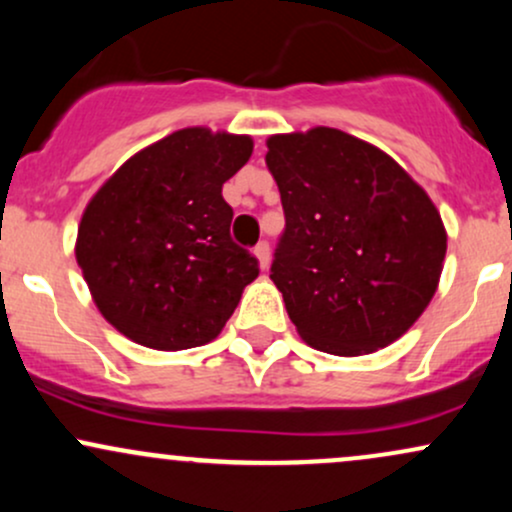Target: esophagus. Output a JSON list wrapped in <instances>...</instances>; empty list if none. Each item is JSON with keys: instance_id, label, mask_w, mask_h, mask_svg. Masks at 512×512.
Returning <instances> with one entry per match:
<instances>
[{"instance_id": "34e87169", "label": "esophagus", "mask_w": 512, "mask_h": 512, "mask_svg": "<svg viewBox=\"0 0 512 512\" xmlns=\"http://www.w3.org/2000/svg\"><path fill=\"white\" fill-rule=\"evenodd\" d=\"M255 257L260 260L262 269L269 267V243H267V240H262V243L255 245Z\"/></svg>"}]
</instances>
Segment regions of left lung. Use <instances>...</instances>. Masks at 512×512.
Masks as SVG:
<instances>
[{"instance_id": "obj_1", "label": "left lung", "mask_w": 512, "mask_h": 512, "mask_svg": "<svg viewBox=\"0 0 512 512\" xmlns=\"http://www.w3.org/2000/svg\"><path fill=\"white\" fill-rule=\"evenodd\" d=\"M284 207L269 276L301 337L334 356L370 354L424 313L443 269V221L380 149L332 127L269 137Z\"/></svg>"}]
</instances>
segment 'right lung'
Returning a JSON list of instances; mask_svg holds the SVG:
<instances>
[{
    "mask_svg": "<svg viewBox=\"0 0 512 512\" xmlns=\"http://www.w3.org/2000/svg\"><path fill=\"white\" fill-rule=\"evenodd\" d=\"M252 139L204 127L173 132L132 156L88 202L76 262L98 310L132 342L161 351L211 342L260 274L233 243L223 182Z\"/></svg>",
    "mask_w": 512,
    "mask_h": 512,
    "instance_id": "obj_1",
    "label": "right lung"
}]
</instances>
